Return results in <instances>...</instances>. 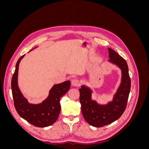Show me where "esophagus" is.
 I'll list each match as a JSON object with an SVG mask.
<instances>
[{
  "instance_id": "obj_1",
  "label": "esophagus",
  "mask_w": 149,
  "mask_h": 149,
  "mask_svg": "<svg viewBox=\"0 0 149 149\" xmlns=\"http://www.w3.org/2000/svg\"><path fill=\"white\" fill-rule=\"evenodd\" d=\"M71 84L74 86H79L80 83H79V81L78 79H73L71 81Z\"/></svg>"
}]
</instances>
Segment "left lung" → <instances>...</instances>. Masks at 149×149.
Instances as JSON below:
<instances>
[{
	"label": "left lung",
	"instance_id": "1",
	"mask_svg": "<svg viewBox=\"0 0 149 149\" xmlns=\"http://www.w3.org/2000/svg\"><path fill=\"white\" fill-rule=\"evenodd\" d=\"M109 61L120 68L122 79L113 100L106 105L98 104L91 99L92 91L89 88L81 86L79 89V101L85 120L92 126L101 127L110 124L123 115L127 103L131 86L127 62L113 49L108 48Z\"/></svg>",
	"mask_w": 149,
	"mask_h": 149
}]
</instances>
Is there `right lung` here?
<instances>
[{"label": "right lung", "mask_w": 149, "mask_h": 149, "mask_svg": "<svg viewBox=\"0 0 149 149\" xmlns=\"http://www.w3.org/2000/svg\"><path fill=\"white\" fill-rule=\"evenodd\" d=\"M25 56L18 60L12 81L11 88L14 106L17 113L22 118L36 127H45L54 124L59 116L61 106L60 98L68 91L70 81L55 84L49 92V95L42 103L33 104L28 102L23 96L18 86L17 77L20 60Z\"/></svg>", "instance_id": "1"}]
</instances>
